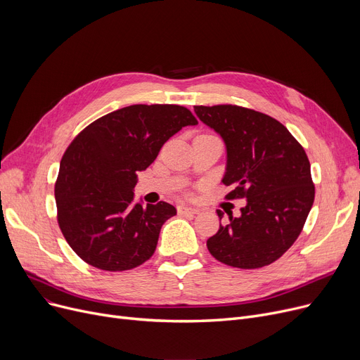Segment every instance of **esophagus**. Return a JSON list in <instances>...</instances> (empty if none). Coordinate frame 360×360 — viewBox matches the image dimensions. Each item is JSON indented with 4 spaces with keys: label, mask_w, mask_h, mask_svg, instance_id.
<instances>
[{
    "label": "esophagus",
    "mask_w": 360,
    "mask_h": 360,
    "mask_svg": "<svg viewBox=\"0 0 360 360\" xmlns=\"http://www.w3.org/2000/svg\"><path fill=\"white\" fill-rule=\"evenodd\" d=\"M178 213L182 216H194L198 213L197 209H193V207H186V205H178Z\"/></svg>",
    "instance_id": "1"
}]
</instances>
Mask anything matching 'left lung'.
<instances>
[{"label":"left lung","instance_id":"1","mask_svg":"<svg viewBox=\"0 0 360 360\" xmlns=\"http://www.w3.org/2000/svg\"><path fill=\"white\" fill-rule=\"evenodd\" d=\"M228 148L226 200H247L207 240L226 266L251 270L278 259L300 235L315 198L311 165L289 129L266 113L238 105L194 106ZM221 219L223 212L217 210Z\"/></svg>","mask_w":360,"mask_h":360}]
</instances>
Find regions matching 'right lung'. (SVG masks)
Instances as JSON below:
<instances>
[{"label":"right lung","mask_w":360,"mask_h":360,"mask_svg":"<svg viewBox=\"0 0 360 360\" xmlns=\"http://www.w3.org/2000/svg\"><path fill=\"white\" fill-rule=\"evenodd\" d=\"M198 124L179 105H131L93 121L67 147L55 182L56 220L84 262L105 271L136 269L155 254L169 202L134 204L137 174L186 125Z\"/></svg>","instance_id":"add662e5"}]
</instances>
